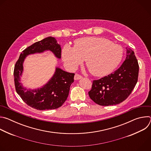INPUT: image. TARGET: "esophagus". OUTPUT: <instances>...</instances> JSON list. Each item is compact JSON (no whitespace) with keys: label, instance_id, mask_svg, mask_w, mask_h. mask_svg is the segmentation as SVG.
<instances>
[{"label":"esophagus","instance_id":"34e87169","mask_svg":"<svg viewBox=\"0 0 151 151\" xmlns=\"http://www.w3.org/2000/svg\"><path fill=\"white\" fill-rule=\"evenodd\" d=\"M82 78V76L81 75H80L79 74H78V73H76L75 75V77H74V79L75 80H78V79H80Z\"/></svg>","mask_w":151,"mask_h":151}]
</instances>
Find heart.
<instances>
[{"mask_svg":"<svg viewBox=\"0 0 151 151\" xmlns=\"http://www.w3.org/2000/svg\"><path fill=\"white\" fill-rule=\"evenodd\" d=\"M123 55L121 46L104 37H85L74 41L73 48L66 45L62 57L69 69H75L85 59L93 75L103 76L111 73L120 63Z\"/></svg>","mask_w":151,"mask_h":151,"instance_id":"b5f03b06","label":"heart"}]
</instances>
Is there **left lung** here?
Instances as JSON below:
<instances>
[{
  "label": "left lung",
  "instance_id": "1",
  "mask_svg": "<svg viewBox=\"0 0 151 151\" xmlns=\"http://www.w3.org/2000/svg\"><path fill=\"white\" fill-rule=\"evenodd\" d=\"M126 58L114 73L93 81L88 92L90 99L100 106H110L124 101L137 83L139 66L134 51L126 48Z\"/></svg>",
  "mask_w": 151,
  "mask_h": 151
}]
</instances>
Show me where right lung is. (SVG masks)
Listing matches in <instances>:
<instances>
[{
	"label": "right lung",
	"instance_id": "obj_1",
	"mask_svg": "<svg viewBox=\"0 0 151 151\" xmlns=\"http://www.w3.org/2000/svg\"><path fill=\"white\" fill-rule=\"evenodd\" d=\"M47 50L52 51L56 57L61 58L60 45L54 37H48L23 50L15 63L14 70L15 87L18 94L28 106L42 111L57 109L63 105L67 100L75 76V73L57 68L52 78L44 87L33 90L23 87L19 81L23 70L24 58L29 54L43 52Z\"/></svg>",
	"mask_w": 151,
	"mask_h": 151
}]
</instances>
